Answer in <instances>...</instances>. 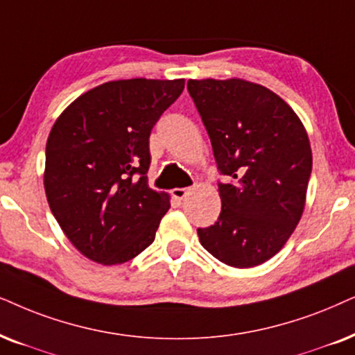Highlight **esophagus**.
Here are the masks:
<instances>
[{
    "instance_id": "1",
    "label": "esophagus",
    "mask_w": 355,
    "mask_h": 355,
    "mask_svg": "<svg viewBox=\"0 0 355 355\" xmlns=\"http://www.w3.org/2000/svg\"><path fill=\"white\" fill-rule=\"evenodd\" d=\"M189 192H191V189L189 187H176V189H173V197L178 200H182L184 197L189 194Z\"/></svg>"
}]
</instances>
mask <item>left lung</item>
Segmentation results:
<instances>
[{"label":"left lung","instance_id":"left-lung-1","mask_svg":"<svg viewBox=\"0 0 355 355\" xmlns=\"http://www.w3.org/2000/svg\"><path fill=\"white\" fill-rule=\"evenodd\" d=\"M220 174L222 211L197 228L200 245L232 268H254L282 250L300 222L311 174L306 130L268 87L245 80H189Z\"/></svg>","mask_w":355,"mask_h":355}]
</instances>
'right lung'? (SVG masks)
<instances>
[{"label": "right lung", "mask_w": 355, "mask_h": 355, "mask_svg": "<svg viewBox=\"0 0 355 355\" xmlns=\"http://www.w3.org/2000/svg\"><path fill=\"white\" fill-rule=\"evenodd\" d=\"M182 89L184 80L109 81L73 101L53 123L45 194L87 259L122 264L153 243L169 196L148 187L150 133Z\"/></svg>", "instance_id": "obj_1"}]
</instances>
